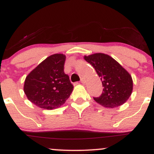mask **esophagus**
I'll list each match as a JSON object with an SVG mask.
<instances>
[{"label": "esophagus", "instance_id": "34e87169", "mask_svg": "<svg viewBox=\"0 0 154 154\" xmlns=\"http://www.w3.org/2000/svg\"><path fill=\"white\" fill-rule=\"evenodd\" d=\"M80 82L82 83V84H85V83L86 82V79H85V78H82V79H81Z\"/></svg>", "mask_w": 154, "mask_h": 154}]
</instances>
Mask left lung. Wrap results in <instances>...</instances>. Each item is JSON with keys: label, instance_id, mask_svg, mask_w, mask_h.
Here are the masks:
<instances>
[{"label": "left lung", "instance_id": "obj_1", "mask_svg": "<svg viewBox=\"0 0 154 154\" xmlns=\"http://www.w3.org/2000/svg\"><path fill=\"white\" fill-rule=\"evenodd\" d=\"M84 59L95 69L103 85V93L95 101L106 108L122 105L132 94L133 82L131 75L109 55L97 53L85 56Z\"/></svg>", "mask_w": 154, "mask_h": 154}]
</instances>
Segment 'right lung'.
Here are the masks:
<instances>
[{
	"label": "right lung",
	"mask_w": 154,
	"mask_h": 154,
	"mask_svg": "<svg viewBox=\"0 0 154 154\" xmlns=\"http://www.w3.org/2000/svg\"><path fill=\"white\" fill-rule=\"evenodd\" d=\"M65 60L64 54L51 55L26 76L24 92L37 106L49 110L57 109L70 96L74 87L63 72Z\"/></svg>",
	"instance_id": "obj_1"
}]
</instances>
